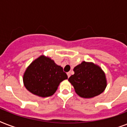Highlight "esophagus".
<instances>
[{
    "instance_id": "obj_1",
    "label": "esophagus",
    "mask_w": 127,
    "mask_h": 127,
    "mask_svg": "<svg viewBox=\"0 0 127 127\" xmlns=\"http://www.w3.org/2000/svg\"><path fill=\"white\" fill-rule=\"evenodd\" d=\"M67 76H68V78H69L70 76V72H67Z\"/></svg>"
}]
</instances>
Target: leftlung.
Listing matches in <instances>:
<instances>
[{
  "instance_id": "left-lung-1",
  "label": "left lung",
  "mask_w": 127,
  "mask_h": 127,
  "mask_svg": "<svg viewBox=\"0 0 127 127\" xmlns=\"http://www.w3.org/2000/svg\"><path fill=\"white\" fill-rule=\"evenodd\" d=\"M74 74L68 78L78 95L90 98L105 90L107 80L105 72L98 65L83 61L74 68Z\"/></svg>"
}]
</instances>
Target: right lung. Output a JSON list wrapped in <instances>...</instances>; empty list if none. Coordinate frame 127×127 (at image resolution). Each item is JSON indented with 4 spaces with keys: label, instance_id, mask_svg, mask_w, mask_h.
Masks as SVG:
<instances>
[{
    "label": "right lung",
    "instance_id": "right-lung-1",
    "mask_svg": "<svg viewBox=\"0 0 127 127\" xmlns=\"http://www.w3.org/2000/svg\"><path fill=\"white\" fill-rule=\"evenodd\" d=\"M68 78L61 66L44 55L34 60L26 68L23 82L26 88L37 96L45 97L55 94L59 84Z\"/></svg>",
    "mask_w": 127,
    "mask_h": 127
}]
</instances>
